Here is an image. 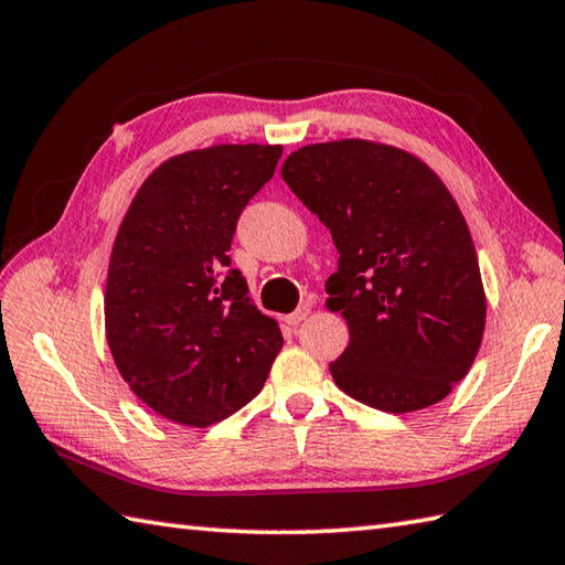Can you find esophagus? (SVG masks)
<instances>
[{
  "label": "esophagus",
  "instance_id": "1",
  "mask_svg": "<svg viewBox=\"0 0 565 565\" xmlns=\"http://www.w3.org/2000/svg\"><path fill=\"white\" fill-rule=\"evenodd\" d=\"M308 316H311V306H298L291 316H286V323L291 328H298Z\"/></svg>",
  "mask_w": 565,
  "mask_h": 565
}]
</instances>
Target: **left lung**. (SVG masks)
<instances>
[{"label":"left lung","instance_id":"1","mask_svg":"<svg viewBox=\"0 0 565 565\" xmlns=\"http://www.w3.org/2000/svg\"><path fill=\"white\" fill-rule=\"evenodd\" d=\"M284 181L340 254L326 281L350 345L330 362L352 399L390 414L446 399L484 333V289L466 217L414 153L367 139L308 143Z\"/></svg>","mask_w":565,"mask_h":565}]
</instances>
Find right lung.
<instances>
[{
    "mask_svg": "<svg viewBox=\"0 0 565 565\" xmlns=\"http://www.w3.org/2000/svg\"><path fill=\"white\" fill-rule=\"evenodd\" d=\"M279 143H217L163 161L131 201L107 269L105 333L121 380L169 422L213 426L262 392L284 345L230 267L237 217Z\"/></svg>",
    "mask_w": 565,
    "mask_h": 565,
    "instance_id": "right-lung-1",
    "label": "right lung"
}]
</instances>
